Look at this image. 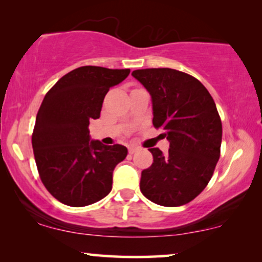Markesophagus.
Wrapping results in <instances>:
<instances>
[{"mask_svg": "<svg viewBox=\"0 0 262 262\" xmlns=\"http://www.w3.org/2000/svg\"><path fill=\"white\" fill-rule=\"evenodd\" d=\"M139 148H138V146H135V145H130V146H128V152H130V154H135L136 151H137V150H138Z\"/></svg>", "mask_w": 262, "mask_h": 262, "instance_id": "esophagus-1", "label": "esophagus"}]
</instances>
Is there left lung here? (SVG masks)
Here are the masks:
<instances>
[{
	"label": "left lung",
	"mask_w": 262,
	"mask_h": 262,
	"mask_svg": "<svg viewBox=\"0 0 262 262\" xmlns=\"http://www.w3.org/2000/svg\"><path fill=\"white\" fill-rule=\"evenodd\" d=\"M149 92L152 124L162 127L168 154L150 148L152 164L142 171L141 192L162 206L185 205L199 195L220 160L222 121L216 103L200 81L169 68L132 71Z\"/></svg>",
	"instance_id": "1"
}]
</instances>
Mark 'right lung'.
Wrapping results in <instances>:
<instances>
[{
  "instance_id": "right-lung-1",
  "label": "right lung",
  "mask_w": 262,
  "mask_h": 262,
  "mask_svg": "<svg viewBox=\"0 0 262 262\" xmlns=\"http://www.w3.org/2000/svg\"><path fill=\"white\" fill-rule=\"evenodd\" d=\"M130 69L80 67L46 93L35 118L32 146L46 189L73 207L94 204L112 189L113 170L126 146L91 139L89 121L99 119L103 99Z\"/></svg>"
}]
</instances>
